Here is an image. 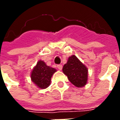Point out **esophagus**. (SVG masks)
I'll use <instances>...</instances> for the list:
<instances>
[{"instance_id": "34e87169", "label": "esophagus", "mask_w": 120, "mask_h": 120, "mask_svg": "<svg viewBox=\"0 0 120 120\" xmlns=\"http://www.w3.org/2000/svg\"><path fill=\"white\" fill-rule=\"evenodd\" d=\"M62 67H62V65H57V68H58V69L59 70H61L62 69Z\"/></svg>"}]
</instances>
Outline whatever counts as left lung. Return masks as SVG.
Returning a JSON list of instances; mask_svg holds the SVG:
<instances>
[{"mask_svg": "<svg viewBox=\"0 0 120 120\" xmlns=\"http://www.w3.org/2000/svg\"><path fill=\"white\" fill-rule=\"evenodd\" d=\"M63 72L69 81L77 87L85 85L88 80V69L75 55L70 56L63 67Z\"/></svg>", "mask_w": 120, "mask_h": 120, "instance_id": "1", "label": "left lung"}]
</instances>
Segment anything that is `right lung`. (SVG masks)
Segmentation results:
<instances>
[{"label": "right lung", "mask_w": 120, "mask_h": 120, "mask_svg": "<svg viewBox=\"0 0 120 120\" xmlns=\"http://www.w3.org/2000/svg\"><path fill=\"white\" fill-rule=\"evenodd\" d=\"M56 71V69L47 66L43 61L40 60L32 71L31 79L38 88L45 89L50 85L51 78Z\"/></svg>", "instance_id": "obj_1"}]
</instances>
